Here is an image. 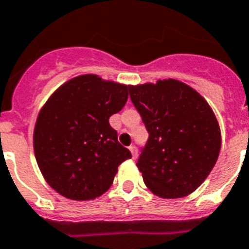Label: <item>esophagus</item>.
<instances>
[{"mask_svg": "<svg viewBox=\"0 0 249 249\" xmlns=\"http://www.w3.org/2000/svg\"><path fill=\"white\" fill-rule=\"evenodd\" d=\"M129 149H130L133 159H137V156H138V149H137V147H135V145H130V147H129Z\"/></svg>", "mask_w": 249, "mask_h": 249, "instance_id": "esophagus-1", "label": "esophagus"}]
</instances>
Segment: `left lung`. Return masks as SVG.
I'll list each match as a JSON object with an SVG mask.
<instances>
[{
    "instance_id": "obj_1",
    "label": "left lung",
    "mask_w": 249,
    "mask_h": 249,
    "mask_svg": "<svg viewBox=\"0 0 249 249\" xmlns=\"http://www.w3.org/2000/svg\"><path fill=\"white\" fill-rule=\"evenodd\" d=\"M148 141L137 166L153 195H191L211 173L219 157V123L206 100L187 84L166 79L129 87Z\"/></svg>"
}]
</instances>
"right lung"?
<instances>
[{
    "mask_svg": "<svg viewBox=\"0 0 249 249\" xmlns=\"http://www.w3.org/2000/svg\"><path fill=\"white\" fill-rule=\"evenodd\" d=\"M129 86L87 74L62 84L36 123L34 155L54 191L75 201L100 197L131 157L108 119L125 106Z\"/></svg>",
    "mask_w": 249,
    "mask_h": 249,
    "instance_id": "add662e5",
    "label": "right lung"
}]
</instances>
